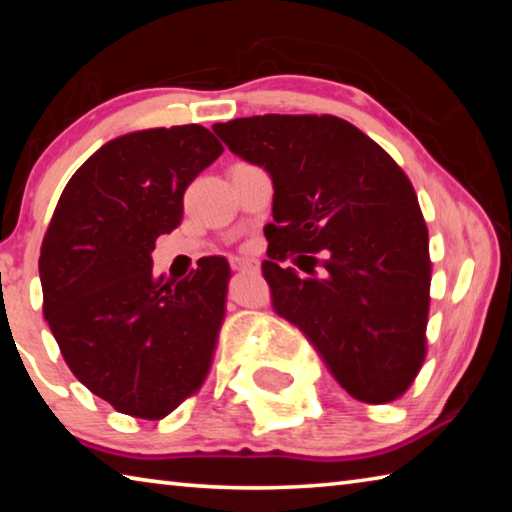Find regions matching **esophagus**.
<instances>
[{"label": "esophagus", "mask_w": 512, "mask_h": 512, "mask_svg": "<svg viewBox=\"0 0 512 512\" xmlns=\"http://www.w3.org/2000/svg\"><path fill=\"white\" fill-rule=\"evenodd\" d=\"M230 266H232V271L246 273V271H253L255 262H253V259H248V257H235V259H232V262H230Z\"/></svg>", "instance_id": "1"}]
</instances>
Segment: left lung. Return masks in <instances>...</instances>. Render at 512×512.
Returning a JSON list of instances; mask_svg holds the SVG:
<instances>
[{
    "mask_svg": "<svg viewBox=\"0 0 512 512\" xmlns=\"http://www.w3.org/2000/svg\"><path fill=\"white\" fill-rule=\"evenodd\" d=\"M212 131L273 180L262 273L275 314L307 336L352 397L397 400L424 361L431 282L429 232L409 178L332 115L244 117ZM287 256L296 269L279 266Z\"/></svg>",
    "mask_w": 512,
    "mask_h": 512,
    "instance_id": "obj_1",
    "label": "left lung"
}]
</instances>
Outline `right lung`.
Returning a JSON list of instances; mask_svg holds the SVG:
<instances>
[{
    "instance_id": "obj_1",
    "label": "right lung",
    "mask_w": 512,
    "mask_h": 512,
    "mask_svg": "<svg viewBox=\"0 0 512 512\" xmlns=\"http://www.w3.org/2000/svg\"><path fill=\"white\" fill-rule=\"evenodd\" d=\"M223 146L198 124L146 128L101 146L69 178L40 248L42 311L85 388L160 420L210 370L230 266L198 259L185 280L153 273L155 239Z\"/></svg>"
}]
</instances>
